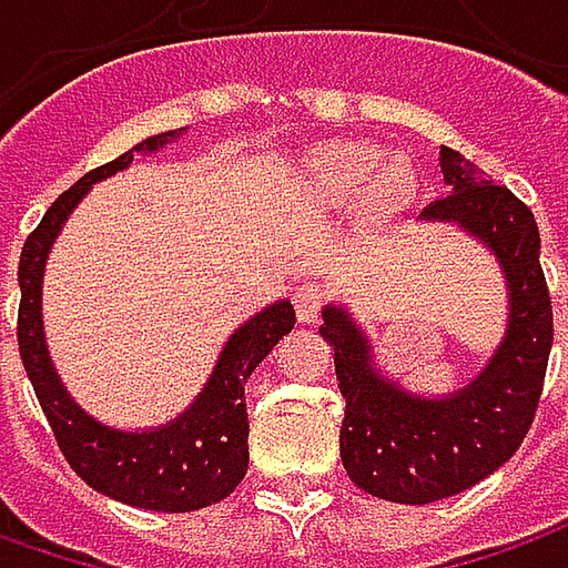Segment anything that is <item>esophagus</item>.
<instances>
[{"label":"esophagus","mask_w":568,"mask_h":568,"mask_svg":"<svg viewBox=\"0 0 568 568\" xmlns=\"http://www.w3.org/2000/svg\"><path fill=\"white\" fill-rule=\"evenodd\" d=\"M325 303H328V287L316 277L303 281L294 291V306L300 322H316L322 316V310H325Z\"/></svg>","instance_id":"obj_1"}]
</instances>
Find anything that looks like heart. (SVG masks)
I'll return each instance as SVG.
<instances>
[{"instance_id":"heart-1","label":"heart","mask_w":568,"mask_h":568,"mask_svg":"<svg viewBox=\"0 0 568 568\" xmlns=\"http://www.w3.org/2000/svg\"><path fill=\"white\" fill-rule=\"evenodd\" d=\"M306 183L328 205H357L363 221L385 224L414 202L417 180L402 158H382L357 142H325L306 158Z\"/></svg>"}]
</instances>
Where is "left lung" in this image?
I'll use <instances>...</instances> for the list:
<instances>
[{
    "label": "left lung",
    "instance_id": "8db88e82",
    "mask_svg": "<svg viewBox=\"0 0 568 568\" xmlns=\"http://www.w3.org/2000/svg\"><path fill=\"white\" fill-rule=\"evenodd\" d=\"M439 161L452 192L424 217L455 221L480 236L496 252L513 296L509 332L487 369L448 398H417L376 373L369 344L344 310L328 306L318 328L335 347L344 395V470L361 490L407 506L468 490L513 458L535 424L554 344V306L531 207L513 189L484 180L465 154L443 148Z\"/></svg>",
    "mask_w": 568,
    "mask_h": 568
}]
</instances>
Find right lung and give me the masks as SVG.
<instances>
[{"label":"right lung","mask_w":568,"mask_h":568,"mask_svg":"<svg viewBox=\"0 0 568 568\" xmlns=\"http://www.w3.org/2000/svg\"><path fill=\"white\" fill-rule=\"evenodd\" d=\"M166 139H173V132L144 139L116 161L84 173L75 186L65 189L55 199L43 214V221L31 230L18 262V284H21L18 351L33 385V395L50 420L55 446L88 487L139 509L195 513L230 496L250 468V446H246L250 420H246L243 385L252 376V369L268 357L274 344L294 328V306L287 300L274 303L265 313L250 318L243 328H236L195 404L173 424L151 433H122L100 426L69 398L47 354L43 318H40L43 265L55 233L62 230V221L72 214L81 195L98 180L125 170L132 164L135 151H158L161 144H166Z\"/></svg>","instance_id":"right-lung-1"}]
</instances>
